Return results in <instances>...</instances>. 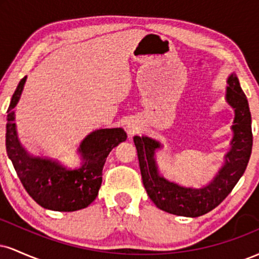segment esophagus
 Instances as JSON below:
<instances>
[{
	"label": "esophagus",
	"mask_w": 259,
	"mask_h": 259,
	"mask_svg": "<svg viewBox=\"0 0 259 259\" xmlns=\"http://www.w3.org/2000/svg\"><path fill=\"white\" fill-rule=\"evenodd\" d=\"M136 129H138V127H135L134 124H127V133L129 134H135Z\"/></svg>",
	"instance_id": "34e87169"
}]
</instances>
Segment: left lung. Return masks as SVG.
Instances as JSON below:
<instances>
[{
  "mask_svg": "<svg viewBox=\"0 0 259 259\" xmlns=\"http://www.w3.org/2000/svg\"><path fill=\"white\" fill-rule=\"evenodd\" d=\"M228 85L225 99L235 111L234 125L231 126L234 136L230 151L225 154L224 165L208 185L201 189L184 187L160 177L154 160V152L160 148L159 142L147 136L134 138L142 183L148 197L159 209L192 218L206 214L225 200L245 173L253 142L251 112L236 74L229 76Z\"/></svg>",
  "mask_w": 259,
  "mask_h": 259,
  "instance_id": "left-lung-1",
  "label": "left lung"
}]
</instances>
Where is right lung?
<instances>
[{"label":"right lung","instance_id":"add662e5","mask_svg":"<svg viewBox=\"0 0 259 259\" xmlns=\"http://www.w3.org/2000/svg\"><path fill=\"white\" fill-rule=\"evenodd\" d=\"M25 80L26 76L19 81L7 109L8 158L26 192L41 207L58 212L82 209L97 197L107 156L125 141L126 134L121 127H114L96 130L86 136L78 148L82 157V165L78 169H68L53 160L29 156L20 146L14 123V107L20 99Z\"/></svg>","mask_w":259,"mask_h":259}]
</instances>
